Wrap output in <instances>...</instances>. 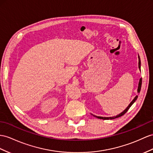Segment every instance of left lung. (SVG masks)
<instances>
[{"label": "left lung", "instance_id": "left-lung-1", "mask_svg": "<svg viewBox=\"0 0 153 153\" xmlns=\"http://www.w3.org/2000/svg\"><path fill=\"white\" fill-rule=\"evenodd\" d=\"M138 67H139L140 70L141 71V61H140V58L139 55H138ZM142 78H140V81H139V83H138V93H140V92L141 87H142ZM137 98H138V96H136L134 97V100H133L131 101V102L130 103V104L128 105V106L126 108H125V110H124L122 112H121L120 114L117 115V116H113V117H101V116H94H94H96V117H97V118H99V119H102V120H113V119L117 118V117H121V116H122L123 115H124V114H125V113H126V112H127V111L128 110L129 108H130V107L132 106V105L135 102V101L137 100Z\"/></svg>", "mask_w": 153, "mask_h": 153}]
</instances>
